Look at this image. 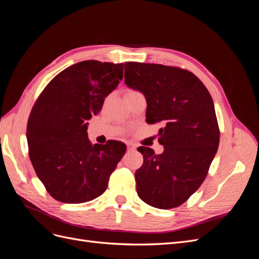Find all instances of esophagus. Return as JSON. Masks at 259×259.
Masks as SVG:
<instances>
[{
  "instance_id": "esophagus-1",
  "label": "esophagus",
  "mask_w": 259,
  "mask_h": 259,
  "mask_svg": "<svg viewBox=\"0 0 259 259\" xmlns=\"http://www.w3.org/2000/svg\"><path fill=\"white\" fill-rule=\"evenodd\" d=\"M136 148V146L134 144H127V149L131 151V150H134V149Z\"/></svg>"
}]
</instances>
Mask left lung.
Here are the masks:
<instances>
[{
  "label": "left lung",
  "instance_id": "obj_1",
  "mask_svg": "<svg viewBox=\"0 0 259 259\" xmlns=\"http://www.w3.org/2000/svg\"><path fill=\"white\" fill-rule=\"evenodd\" d=\"M125 84L147 100V123H160L161 154L139 147L144 163L135 173L139 198L156 208L182 205L204 182L219 145L213 99L188 70L125 62Z\"/></svg>",
  "mask_w": 259,
  "mask_h": 259
}]
</instances>
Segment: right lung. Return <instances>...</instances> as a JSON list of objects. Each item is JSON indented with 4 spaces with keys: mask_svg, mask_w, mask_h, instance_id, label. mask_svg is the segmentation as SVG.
<instances>
[{
    "mask_svg": "<svg viewBox=\"0 0 259 259\" xmlns=\"http://www.w3.org/2000/svg\"><path fill=\"white\" fill-rule=\"evenodd\" d=\"M123 64L84 60L58 73L36 99L27 125L29 156L52 197L76 204L103 194L126 146L92 145L88 121L123 79Z\"/></svg>",
    "mask_w": 259,
    "mask_h": 259,
    "instance_id": "1",
    "label": "right lung"
}]
</instances>
